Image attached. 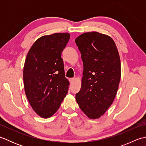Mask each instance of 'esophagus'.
I'll return each instance as SVG.
<instances>
[{
  "label": "esophagus",
  "mask_w": 146,
  "mask_h": 146,
  "mask_svg": "<svg viewBox=\"0 0 146 146\" xmlns=\"http://www.w3.org/2000/svg\"><path fill=\"white\" fill-rule=\"evenodd\" d=\"M69 80H70V83H73L76 80V78H70Z\"/></svg>",
  "instance_id": "obj_1"
}]
</instances>
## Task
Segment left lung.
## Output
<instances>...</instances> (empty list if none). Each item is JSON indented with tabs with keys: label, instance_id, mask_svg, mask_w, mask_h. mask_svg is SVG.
<instances>
[{
	"label": "left lung",
	"instance_id": "obj_1",
	"mask_svg": "<svg viewBox=\"0 0 146 146\" xmlns=\"http://www.w3.org/2000/svg\"><path fill=\"white\" fill-rule=\"evenodd\" d=\"M75 42L83 62L82 86L76 100L89 119H97L117 95L121 77L119 51L111 37L95 31L80 35Z\"/></svg>",
	"mask_w": 146,
	"mask_h": 146
}]
</instances>
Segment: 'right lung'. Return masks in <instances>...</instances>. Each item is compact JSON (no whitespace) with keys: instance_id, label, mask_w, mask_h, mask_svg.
<instances>
[{"instance_id":"right-lung-1","label":"right lung","mask_w":146,"mask_h":146,"mask_svg":"<svg viewBox=\"0 0 146 146\" xmlns=\"http://www.w3.org/2000/svg\"><path fill=\"white\" fill-rule=\"evenodd\" d=\"M69 33H54L38 39L30 48L23 69L24 91L34 111L47 119L56 112L69 88L61 55Z\"/></svg>"}]
</instances>
